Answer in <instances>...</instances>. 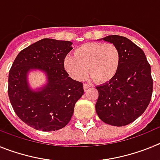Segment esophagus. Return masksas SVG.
Wrapping results in <instances>:
<instances>
[{
    "label": "esophagus",
    "instance_id": "obj_1",
    "mask_svg": "<svg viewBox=\"0 0 160 160\" xmlns=\"http://www.w3.org/2000/svg\"><path fill=\"white\" fill-rule=\"evenodd\" d=\"M89 87H90V85L87 84V83H84V84H83V89H84L85 91H86V90H87Z\"/></svg>",
    "mask_w": 160,
    "mask_h": 160
}]
</instances>
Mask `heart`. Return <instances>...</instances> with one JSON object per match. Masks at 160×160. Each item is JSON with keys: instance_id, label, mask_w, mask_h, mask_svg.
Returning a JSON list of instances; mask_svg holds the SVG:
<instances>
[{"instance_id": "heart-1", "label": "heart", "mask_w": 160, "mask_h": 160, "mask_svg": "<svg viewBox=\"0 0 160 160\" xmlns=\"http://www.w3.org/2000/svg\"><path fill=\"white\" fill-rule=\"evenodd\" d=\"M120 53L112 43L89 42L76 48L74 56L65 58V69L75 80H82L89 73L97 82L110 81L119 67Z\"/></svg>"}]
</instances>
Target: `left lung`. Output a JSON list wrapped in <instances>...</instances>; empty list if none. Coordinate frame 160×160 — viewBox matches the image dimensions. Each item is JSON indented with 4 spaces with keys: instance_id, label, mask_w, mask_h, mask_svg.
<instances>
[{
    "instance_id": "obj_1",
    "label": "left lung",
    "mask_w": 160,
    "mask_h": 160,
    "mask_svg": "<svg viewBox=\"0 0 160 160\" xmlns=\"http://www.w3.org/2000/svg\"><path fill=\"white\" fill-rule=\"evenodd\" d=\"M103 40L116 46L119 67L111 81L96 87V112L102 122L115 127L130 124L146 111L152 99L151 66L141 48L125 37L111 35Z\"/></svg>"
}]
</instances>
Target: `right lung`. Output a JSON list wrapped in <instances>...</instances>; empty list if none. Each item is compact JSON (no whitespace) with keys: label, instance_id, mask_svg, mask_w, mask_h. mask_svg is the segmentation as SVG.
Instances as JSON below:
<instances>
[{"label":"right lung","instance_id":"1","mask_svg":"<svg viewBox=\"0 0 160 160\" xmlns=\"http://www.w3.org/2000/svg\"><path fill=\"white\" fill-rule=\"evenodd\" d=\"M72 42L44 38L22 49L8 74V94L22 121L42 131L65 128L71 119L75 103L84 93L82 82L69 77L65 70ZM42 69L48 83L40 92L29 89L26 76L30 69Z\"/></svg>","mask_w":160,"mask_h":160}]
</instances>
